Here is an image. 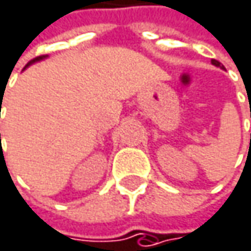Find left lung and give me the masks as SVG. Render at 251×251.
<instances>
[{
	"mask_svg": "<svg viewBox=\"0 0 251 251\" xmlns=\"http://www.w3.org/2000/svg\"><path fill=\"white\" fill-rule=\"evenodd\" d=\"M211 63H213L214 66H217V68H221V69H225V66H224V65H222L221 62H217V60H214V59L211 60Z\"/></svg>",
	"mask_w": 251,
	"mask_h": 251,
	"instance_id": "obj_1",
	"label": "left lung"
}]
</instances>
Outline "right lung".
<instances>
[{
  "label": "right lung",
  "instance_id": "add662e5",
  "mask_svg": "<svg viewBox=\"0 0 251 251\" xmlns=\"http://www.w3.org/2000/svg\"><path fill=\"white\" fill-rule=\"evenodd\" d=\"M49 56H38V57H35V59H32V60H30L26 66H25V69L27 68V66H30V65H32V63H37V62H41V60H44V59H47ZM1 136V134H0Z\"/></svg>",
  "mask_w": 251,
  "mask_h": 251
}]
</instances>
